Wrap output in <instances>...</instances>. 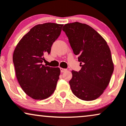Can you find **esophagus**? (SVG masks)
<instances>
[{
    "label": "esophagus",
    "instance_id": "esophagus-1",
    "mask_svg": "<svg viewBox=\"0 0 126 126\" xmlns=\"http://www.w3.org/2000/svg\"><path fill=\"white\" fill-rule=\"evenodd\" d=\"M60 70H61V72H62V73L66 71V69H64V68H60Z\"/></svg>",
    "mask_w": 126,
    "mask_h": 126
}]
</instances>
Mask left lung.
Wrapping results in <instances>:
<instances>
[{"instance_id": "1", "label": "left lung", "mask_w": 126, "mask_h": 126, "mask_svg": "<svg viewBox=\"0 0 126 126\" xmlns=\"http://www.w3.org/2000/svg\"><path fill=\"white\" fill-rule=\"evenodd\" d=\"M63 30L81 66L79 72L72 71L69 81L75 96L84 101L100 97L108 86L114 70L110 48L105 40L87 24H66Z\"/></svg>"}]
</instances>
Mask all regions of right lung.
I'll list each match as a JSON object with an SVG mask.
<instances>
[{"label":"right lung","mask_w":126,"mask_h":126,"mask_svg":"<svg viewBox=\"0 0 126 126\" xmlns=\"http://www.w3.org/2000/svg\"><path fill=\"white\" fill-rule=\"evenodd\" d=\"M63 24L47 22L30 29L16 46L13 56L16 75L21 87L34 99L47 98L54 92L60 69L42 65L61 33Z\"/></svg>","instance_id":"add662e5"}]
</instances>
